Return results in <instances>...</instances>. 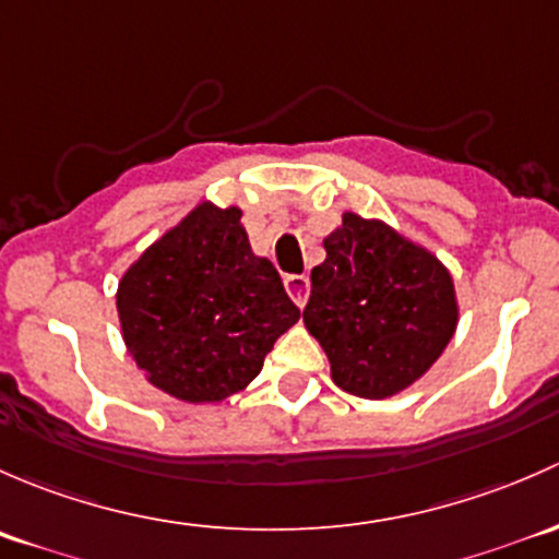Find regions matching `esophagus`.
<instances>
[{
	"instance_id": "1",
	"label": "esophagus",
	"mask_w": 559,
	"mask_h": 559,
	"mask_svg": "<svg viewBox=\"0 0 559 559\" xmlns=\"http://www.w3.org/2000/svg\"><path fill=\"white\" fill-rule=\"evenodd\" d=\"M285 287H287V293H290L293 301H296L298 307H304V304H307V298H309V287H312V285H309L307 274H287Z\"/></svg>"
}]
</instances>
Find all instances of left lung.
Instances as JSON below:
<instances>
[{
    "instance_id": "1",
    "label": "left lung",
    "mask_w": 559,
    "mask_h": 559,
    "mask_svg": "<svg viewBox=\"0 0 559 559\" xmlns=\"http://www.w3.org/2000/svg\"><path fill=\"white\" fill-rule=\"evenodd\" d=\"M304 307L307 331L325 349L331 377L360 399H390L439 360L457 325L444 263L384 226L347 215L325 237Z\"/></svg>"
}]
</instances>
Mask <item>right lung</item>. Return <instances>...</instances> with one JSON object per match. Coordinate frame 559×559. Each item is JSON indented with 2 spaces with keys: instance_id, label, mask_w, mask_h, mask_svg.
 I'll return each instance as SVG.
<instances>
[{
  "instance_id": "add662e5",
  "label": "right lung",
  "mask_w": 559,
  "mask_h": 559,
  "mask_svg": "<svg viewBox=\"0 0 559 559\" xmlns=\"http://www.w3.org/2000/svg\"><path fill=\"white\" fill-rule=\"evenodd\" d=\"M118 314L147 382L188 404H215L261 373L301 309L272 261L252 255L237 206L204 201L123 274Z\"/></svg>"
}]
</instances>
